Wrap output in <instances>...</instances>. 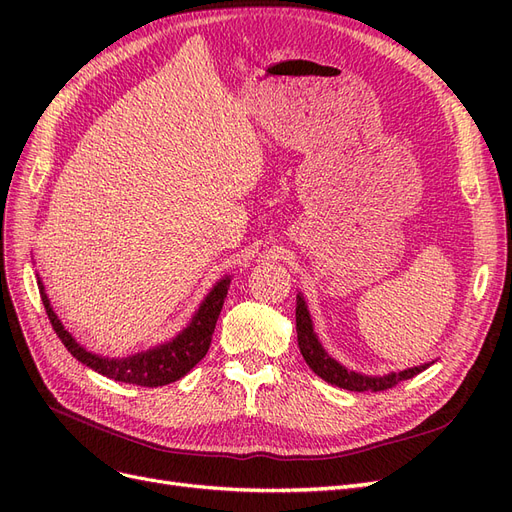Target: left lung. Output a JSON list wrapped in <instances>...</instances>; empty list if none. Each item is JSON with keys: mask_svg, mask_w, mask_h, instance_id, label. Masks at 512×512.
Instances as JSON below:
<instances>
[{"mask_svg": "<svg viewBox=\"0 0 512 512\" xmlns=\"http://www.w3.org/2000/svg\"><path fill=\"white\" fill-rule=\"evenodd\" d=\"M297 339H299V350L303 354L305 363L309 365V369H312L314 374L320 376L324 382L339 386V389H346V391H359V393L374 391L376 393V391L393 389L397 382L410 380L416 374H421V371L427 369L429 365H433V361H431L425 365L391 371V374H384V376H367V374H361V371L348 369L346 365L333 359V356L320 344V339L314 331L312 314H309L307 303H305L301 292L297 294Z\"/></svg>", "mask_w": 512, "mask_h": 512, "instance_id": "obj_1", "label": "left lung"}]
</instances>
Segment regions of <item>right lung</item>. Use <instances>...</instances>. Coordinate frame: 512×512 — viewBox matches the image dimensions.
I'll use <instances>...</instances> for the list:
<instances>
[{"instance_id": "obj_1", "label": "right lung", "mask_w": 512, "mask_h": 512, "mask_svg": "<svg viewBox=\"0 0 512 512\" xmlns=\"http://www.w3.org/2000/svg\"><path fill=\"white\" fill-rule=\"evenodd\" d=\"M38 288H40V297L44 303L46 314H49V320L53 324V329L57 337L61 339V344L68 348V352L74 356L76 361H81L89 369L98 371V374L117 380V382H126V384H138V386H164L183 378L188 371L203 359L211 346V337L215 331V322L220 318L224 299L230 288V275H224L220 282H215V286L209 290L203 303L198 305L196 314L192 316L190 324L185 327L179 335H175L168 342L153 346L149 350L136 352L130 356H117V359H108V356L89 352L85 346H81L72 333L61 324L57 314L53 312V305L46 297L44 284L38 277Z\"/></svg>"}]
</instances>
